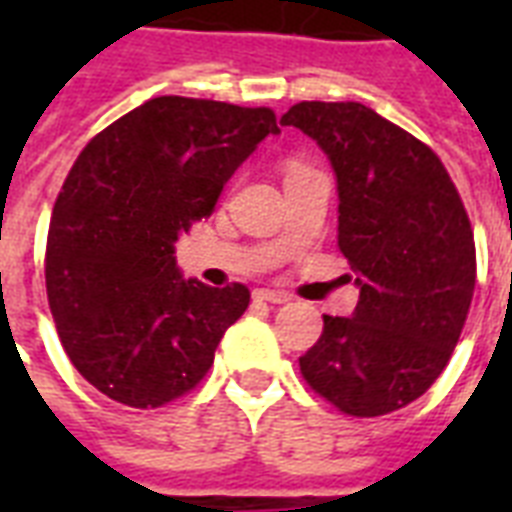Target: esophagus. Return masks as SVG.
I'll list each match as a JSON object with an SVG mask.
<instances>
[{
    "mask_svg": "<svg viewBox=\"0 0 512 512\" xmlns=\"http://www.w3.org/2000/svg\"><path fill=\"white\" fill-rule=\"evenodd\" d=\"M255 297L257 300H263V303H273V305L289 303V295L287 292H281V289H255Z\"/></svg>",
    "mask_w": 512,
    "mask_h": 512,
    "instance_id": "34e87169",
    "label": "esophagus"
}]
</instances>
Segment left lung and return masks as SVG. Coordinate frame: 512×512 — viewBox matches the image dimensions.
I'll list each match as a JSON object with an SVG mask.
<instances>
[{
  "instance_id": "1",
  "label": "left lung",
  "mask_w": 512,
  "mask_h": 512,
  "mask_svg": "<svg viewBox=\"0 0 512 512\" xmlns=\"http://www.w3.org/2000/svg\"><path fill=\"white\" fill-rule=\"evenodd\" d=\"M337 177V247L356 273L353 316H324L300 372L353 417L412 404L449 364L476 289L468 212L433 151L361 103L303 100L281 116Z\"/></svg>"
}]
</instances>
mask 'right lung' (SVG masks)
I'll return each instance as SVG.
<instances>
[{
  "instance_id": "add662e5",
  "label": "right lung",
  "mask_w": 512,
  "mask_h": 512,
  "mask_svg": "<svg viewBox=\"0 0 512 512\" xmlns=\"http://www.w3.org/2000/svg\"><path fill=\"white\" fill-rule=\"evenodd\" d=\"M279 132L271 108L162 95L84 146L52 209L44 279L63 350L103 396L156 409L209 372L249 289L183 279L175 241Z\"/></svg>"
}]
</instances>
